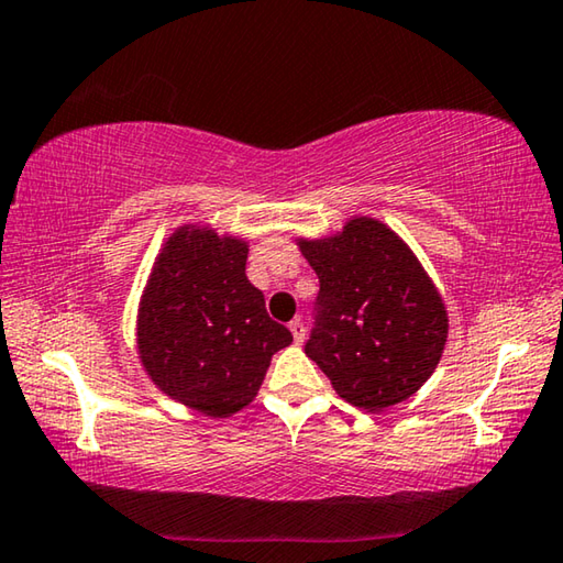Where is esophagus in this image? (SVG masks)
<instances>
[{
  "label": "esophagus",
  "instance_id": "1",
  "mask_svg": "<svg viewBox=\"0 0 563 563\" xmlns=\"http://www.w3.org/2000/svg\"><path fill=\"white\" fill-rule=\"evenodd\" d=\"M289 331H291V336H294V342L297 344H303V339H307V329H303V324L299 319H294L291 324H289Z\"/></svg>",
  "mask_w": 563,
  "mask_h": 563
}]
</instances>
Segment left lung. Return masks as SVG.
Returning <instances> with one entry per match:
<instances>
[{
    "label": "left lung",
    "mask_w": 563,
    "mask_h": 563,
    "mask_svg": "<svg viewBox=\"0 0 563 563\" xmlns=\"http://www.w3.org/2000/svg\"><path fill=\"white\" fill-rule=\"evenodd\" d=\"M319 276V324L307 356L344 401L384 411L417 394L444 354L449 311L411 246L374 217L297 236Z\"/></svg>",
    "instance_id": "8db88e82"
}]
</instances>
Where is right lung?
Here are the masks:
<instances>
[{
	"label": "right lung",
	"instance_id": "1",
	"mask_svg": "<svg viewBox=\"0 0 563 563\" xmlns=\"http://www.w3.org/2000/svg\"><path fill=\"white\" fill-rule=\"evenodd\" d=\"M249 239L187 221L164 239L136 307L134 342L150 382L209 419L249 407L291 331L246 279Z\"/></svg>",
	"mask_w": 563,
	"mask_h": 563
}]
</instances>
